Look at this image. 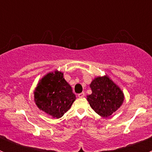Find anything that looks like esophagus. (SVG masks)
I'll return each mask as SVG.
<instances>
[{
  "instance_id": "34e87169",
  "label": "esophagus",
  "mask_w": 152,
  "mask_h": 152,
  "mask_svg": "<svg viewBox=\"0 0 152 152\" xmlns=\"http://www.w3.org/2000/svg\"><path fill=\"white\" fill-rule=\"evenodd\" d=\"M84 95H85L84 94V93L82 92V93H80V94H77V96H78V97L82 98V97H84Z\"/></svg>"
}]
</instances>
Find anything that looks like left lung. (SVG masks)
Wrapping results in <instances>:
<instances>
[{"label": "left lung", "instance_id": "obj_1", "mask_svg": "<svg viewBox=\"0 0 152 152\" xmlns=\"http://www.w3.org/2000/svg\"><path fill=\"white\" fill-rule=\"evenodd\" d=\"M90 87L92 94L88 95L87 100L100 116L108 117L123 104V93L107 76L95 78Z\"/></svg>", "mask_w": 152, "mask_h": 152}]
</instances>
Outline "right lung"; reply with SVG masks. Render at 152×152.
I'll list each match as a JSON object with an SVG mask.
<instances>
[{
  "instance_id": "right-lung-1",
  "label": "right lung",
  "mask_w": 152,
  "mask_h": 152,
  "mask_svg": "<svg viewBox=\"0 0 152 152\" xmlns=\"http://www.w3.org/2000/svg\"><path fill=\"white\" fill-rule=\"evenodd\" d=\"M35 102L41 110L53 118H60L76 99L63 73H49L40 80L34 93Z\"/></svg>"
}]
</instances>
